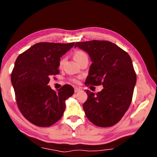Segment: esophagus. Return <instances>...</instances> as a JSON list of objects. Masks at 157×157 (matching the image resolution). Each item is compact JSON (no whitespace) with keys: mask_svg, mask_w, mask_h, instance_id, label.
<instances>
[{"mask_svg":"<svg viewBox=\"0 0 157 157\" xmlns=\"http://www.w3.org/2000/svg\"><path fill=\"white\" fill-rule=\"evenodd\" d=\"M81 91V89L79 88V87H75V93H78Z\"/></svg>","mask_w":157,"mask_h":157,"instance_id":"34e87169","label":"esophagus"}]
</instances>
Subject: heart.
I'll use <instances>...</instances> for the list:
<instances>
[{
  "label": "heart",
  "mask_w": 157,
  "mask_h": 157,
  "mask_svg": "<svg viewBox=\"0 0 157 157\" xmlns=\"http://www.w3.org/2000/svg\"><path fill=\"white\" fill-rule=\"evenodd\" d=\"M86 56H87V55L84 52L82 51V50H78V51H76L75 52V54H74V59H75L76 62H78L79 59H81L83 57H86ZM64 62H65V59H63V58H62V59H60L59 63V67H62V66L63 64V63H64ZM71 80H72L73 82H75V83H78V78H73L72 79H71Z\"/></svg>",
  "instance_id": "obj_1"
}]
</instances>
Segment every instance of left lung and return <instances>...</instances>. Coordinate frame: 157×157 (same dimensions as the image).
I'll return each mask as SVG.
<instances>
[{
  "label": "left lung",
  "instance_id": "left-lung-1",
  "mask_svg": "<svg viewBox=\"0 0 157 157\" xmlns=\"http://www.w3.org/2000/svg\"><path fill=\"white\" fill-rule=\"evenodd\" d=\"M75 47L86 51L92 62L85 84L104 87L96 94L86 91L85 114L98 127L113 126L121 121L132 102L136 75L131 57L107 41L77 42Z\"/></svg>",
  "mask_w": 157,
  "mask_h": 157
}]
</instances>
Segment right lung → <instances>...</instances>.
I'll use <instances>...</instances> for the list:
<instances>
[{
  "instance_id": "1",
  "label": "right lung",
  "mask_w": 157,
  "mask_h": 157,
  "mask_svg": "<svg viewBox=\"0 0 157 157\" xmlns=\"http://www.w3.org/2000/svg\"><path fill=\"white\" fill-rule=\"evenodd\" d=\"M74 44L38 43L16 60L11 82L18 107L36 126L49 127L59 121L65 111L66 100L74 94L69 84L63 85L57 92L48 85L50 77L59 73L60 57Z\"/></svg>"
}]
</instances>
